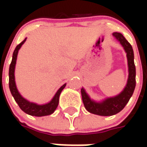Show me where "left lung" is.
Masks as SVG:
<instances>
[{
  "label": "left lung",
  "mask_w": 147,
  "mask_h": 147,
  "mask_svg": "<svg viewBox=\"0 0 147 147\" xmlns=\"http://www.w3.org/2000/svg\"><path fill=\"white\" fill-rule=\"evenodd\" d=\"M113 36L120 42L127 53L128 65V79L123 91L118 95L112 98H107L102 102H97L90 98L86 90L82 88L81 94L83 105L89 113L99 116H113L122 110L132 96L136 87V66L134 63V52L132 47L123 34L114 32Z\"/></svg>",
  "instance_id": "left-lung-1"
}]
</instances>
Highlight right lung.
Returning <instances> with one entry per match:
<instances>
[{
  "label": "right lung",
  "instance_id": "obj_1",
  "mask_svg": "<svg viewBox=\"0 0 147 147\" xmlns=\"http://www.w3.org/2000/svg\"><path fill=\"white\" fill-rule=\"evenodd\" d=\"M26 39L27 38H25L23 42L20 43L16 47L14 52H13L12 60H11V64H10V67H9V72H8V76H9V89H10V91H11V95L13 96V98H14L15 101L16 102V103L20 106V108L24 111V113L29 114L30 116H34V117L48 116V115L53 113L54 111L56 110V109H57L58 105V103H59L60 94H61V91L63 90V89L66 86V83L64 84L62 86H61V88L57 91V93L55 94L54 97L53 98V99L50 102L46 103V104H44V105H38L36 103L30 102L22 97L20 92L18 91L17 87H16V85L15 67H16V59H17L19 49L21 48V46L24 42H26Z\"/></svg>",
  "mask_w": 147,
  "mask_h": 147
}]
</instances>
